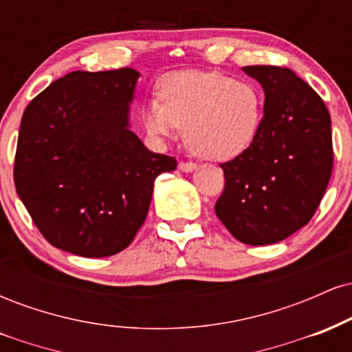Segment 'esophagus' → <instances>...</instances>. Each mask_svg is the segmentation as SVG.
I'll return each instance as SVG.
<instances>
[{
  "label": "esophagus",
  "mask_w": 352,
  "mask_h": 352,
  "mask_svg": "<svg viewBox=\"0 0 352 352\" xmlns=\"http://www.w3.org/2000/svg\"><path fill=\"white\" fill-rule=\"evenodd\" d=\"M195 167L197 165L193 162H180L179 164V168L182 172H192V170H195Z\"/></svg>",
  "instance_id": "obj_1"
}]
</instances>
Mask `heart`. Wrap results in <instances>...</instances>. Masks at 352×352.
I'll list each match as a JSON object with an SVG mask.
<instances>
[{
  "mask_svg": "<svg viewBox=\"0 0 352 352\" xmlns=\"http://www.w3.org/2000/svg\"><path fill=\"white\" fill-rule=\"evenodd\" d=\"M160 99L145 104V131L157 140H170L185 129L190 151L208 160L245 152L263 119L260 89L223 72H173L160 84Z\"/></svg>",
  "mask_w": 352,
  "mask_h": 352,
  "instance_id": "b5f03b06",
  "label": "heart"
}]
</instances>
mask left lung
I'll use <instances>...</instances> for the list:
<instances>
[{
    "label": "left lung",
    "mask_w": 352,
    "mask_h": 352,
    "mask_svg": "<svg viewBox=\"0 0 352 352\" xmlns=\"http://www.w3.org/2000/svg\"><path fill=\"white\" fill-rule=\"evenodd\" d=\"M265 91L254 140L220 164L225 188L215 213L236 240L270 245L313 218L333 173V135L326 104L288 67L246 66Z\"/></svg>",
    "instance_id": "left-lung-1"
}]
</instances>
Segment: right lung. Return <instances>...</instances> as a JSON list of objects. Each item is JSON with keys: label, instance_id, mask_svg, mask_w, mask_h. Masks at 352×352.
<instances>
[{"label": "right lung", "instance_id": "add662e5", "mask_svg": "<svg viewBox=\"0 0 352 352\" xmlns=\"http://www.w3.org/2000/svg\"><path fill=\"white\" fill-rule=\"evenodd\" d=\"M139 72L74 71L28 104L14 155V185L56 248L102 258L142 227L153 182L175 157L148 151L129 129Z\"/></svg>", "mask_w": 352, "mask_h": 352}]
</instances>
